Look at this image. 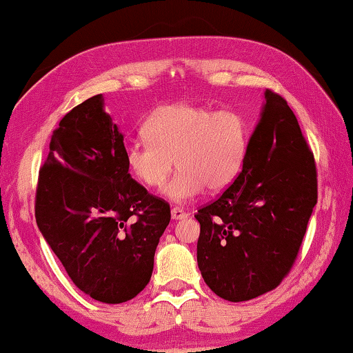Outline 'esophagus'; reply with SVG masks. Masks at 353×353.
Wrapping results in <instances>:
<instances>
[{
  "label": "esophagus",
  "mask_w": 353,
  "mask_h": 353,
  "mask_svg": "<svg viewBox=\"0 0 353 353\" xmlns=\"http://www.w3.org/2000/svg\"><path fill=\"white\" fill-rule=\"evenodd\" d=\"M186 216H188V213L183 208H180V207L172 208V219H175V221L184 219V218H186Z\"/></svg>",
  "instance_id": "1"
}]
</instances>
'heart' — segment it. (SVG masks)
Wrapping results in <instances>:
<instances>
[{
	"mask_svg": "<svg viewBox=\"0 0 353 353\" xmlns=\"http://www.w3.org/2000/svg\"><path fill=\"white\" fill-rule=\"evenodd\" d=\"M142 132L145 139L124 146L129 170L146 188L158 189L176 165V175L165 188V195L175 203L189 202L205 186L218 191L230 184L246 151L243 118L203 105L161 107L146 118Z\"/></svg>",
	"mask_w": 353,
	"mask_h": 353,
	"instance_id": "obj_1",
	"label": "heart"
}]
</instances>
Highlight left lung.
Listing matches in <instances>:
<instances>
[{"label": "left lung", "mask_w": 353, "mask_h": 353, "mask_svg": "<svg viewBox=\"0 0 353 353\" xmlns=\"http://www.w3.org/2000/svg\"><path fill=\"white\" fill-rule=\"evenodd\" d=\"M316 203L314 156L284 97L267 90L241 173L195 214L205 283L233 303L276 289L295 262Z\"/></svg>", "instance_id": "1"}]
</instances>
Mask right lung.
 Wrapping results in <instances>:
<instances>
[{
    "mask_svg": "<svg viewBox=\"0 0 353 353\" xmlns=\"http://www.w3.org/2000/svg\"><path fill=\"white\" fill-rule=\"evenodd\" d=\"M124 137L96 94L59 121L39 170L36 222L83 294L118 305L150 283L170 205L132 180Z\"/></svg>",
    "mask_w": 353,
    "mask_h": 353,
    "instance_id": "obj_1",
    "label": "right lung"
}]
</instances>
